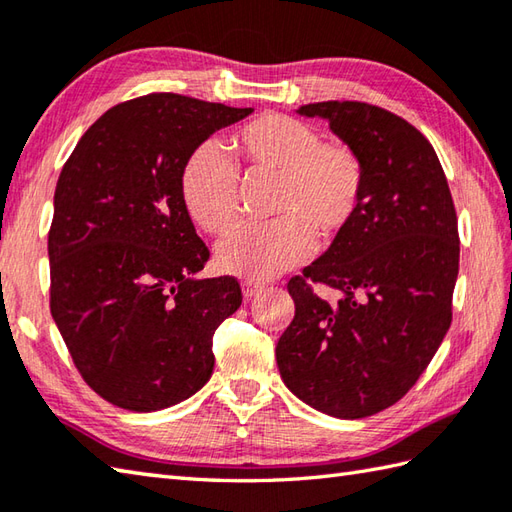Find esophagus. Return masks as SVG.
Segmentation results:
<instances>
[{"label":"esophagus","instance_id":"obj_1","mask_svg":"<svg viewBox=\"0 0 512 512\" xmlns=\"http://www.w3.org/2000/svg\"><path fill=\"white\" fill-rule=\"evenodd\" d=\"M259 292H262V286L253 284V281H244V284H242V295H244V299H253L255 295H259Z\"/></svg>","mask_w":512,"mask_h":512}]
</instances>
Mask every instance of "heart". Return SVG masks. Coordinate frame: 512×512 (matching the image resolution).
<instances>
[{"label":"heart","instance_id":"b5f03b06","mask_svg":"<svg viewBox=\"0 0 512 512\" xmlns=\"http://www.w3.org/2000/svg\"><path fill=\"white\" fill-rule=\"evenodd\" d=\"M237 158L250 173L275 176L277 220L237 226L215 248L226 275L268 281L312 255L314 235L330 242L352 222L363 202V162L350 147L323 143L317 129L284 114H266L233 138ZM237 169L215 143L191 151L180 173V195L191 220L211 235L237 220Z\"/></svg>","mask_w":512,"mask_h":512}]
</instances>
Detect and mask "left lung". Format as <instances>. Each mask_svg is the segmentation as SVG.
I'll return each mask as SVG.
<instances>
[{"mask_svg": "<svg viewBox=\"0 0 512 512\" xmlns=\"http://www.w3.org/2000/svg\"><path fill=\"white\" fill-rule=\"evenodd\" d=\"M323 118L361 158L363 202L330 248L290 279L295 319L277 343L286 387L312 409L358 420L394 405L431 363L451 325L458 217L431 143L376 105L325 101ZM342 292L330 307L305 284Z\"/></svg>", "mask_w": 512, "mask_h": 512, "instance_id": "obj_1", "label": "left lung"}]
</instances>
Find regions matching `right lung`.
I'll list each match as a JSON object with an SVG mask.
<instances>
[{
    "instance_id": "1",
    "label": "right lung",
    "mask_w": 512,
    "mask_h": 512,
    "mask_svg": "<svg viewBox=\"0 0 512 512\" xmlns=\"http://www.w3.org/2000/svg\"><path fill=\"white\" fill-rule=\"evenodd\" d=\"M253 114L180 94L107 110L54 189L50 312L85 383L112 405H178L213 374V334L242 306L233 277H198L209 248L180 195L184 160Z\"/></svg>"
}]
</instances>
